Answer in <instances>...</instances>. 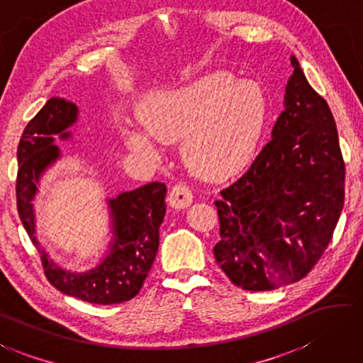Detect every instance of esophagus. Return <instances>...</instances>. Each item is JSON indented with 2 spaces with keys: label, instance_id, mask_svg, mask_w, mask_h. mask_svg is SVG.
Returning a JSON list of instances; mask_svg holds the SVG:
<instances>
[{
  "label": "esophagus",
  "instance_id": "1",
  "mask_svg": "<svg viewBox=\"0 0 363 363\" xmlns=\"http://www.w3.org/2000/svg\"><path fill=\"white\" fill-rule=\"evenodd\" d=\"M192 200H194L192 190H190L187 186H184V184H176V186L171 189L169 196H168L169 206H173L174 209H184L190 206Z\"/></svg>",
  "mask_w": 363,
  "mask_h": 363
}]
</instances>
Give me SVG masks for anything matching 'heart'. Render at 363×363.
<instances>
[{"mask_svg": "<svg viewBox=\"0 0 363 363\" xmlns=\"http://www.w3.org/2000/svg\"><path fill=\"white\" fill-rule=\"evenodd\" d=\"M143 125H123L125 144L159 155L160 143L182 140L181 152L195 174L208 179L241 169L252 159L268 118L262 85L214 71L176 89L154 91L138 106Z\"/></svg>", "mask_w": 363, "mask_h": 363, "instance_id": "obj_1", "label": "heart"}]
</instances>
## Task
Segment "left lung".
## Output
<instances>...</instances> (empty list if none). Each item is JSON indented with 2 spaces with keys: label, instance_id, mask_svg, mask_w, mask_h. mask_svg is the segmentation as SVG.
<instances>
[{
  "label": "left lung",
  "instance_id": "8db88e82",
  "mask_svg": "<svg viewBox=\"0 0 363 363\" xmlns=\"http://www.w3.org/2000/svg\"><path fill=\"white\" fill-rule=\"evenodd\" d=\"M284 111L249 169L216 200L214 257L245 291H273L311 272L345 204V160L327 101L291 57Z\"/></svg>",
  "mask_w": 363,
  "mask_h": 363
}]
</instances>
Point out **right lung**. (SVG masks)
<instances>
[{
	"instance_id": "right-lung-1",
	"label": "right lung",
	"mask_w": 363,
	"mask_h": 363,
	"mask_svg": "<svg viewBox=\"0 0 363 363\" xmlns=\"http://www.w3.org/2000/svg\"><path fill=\"white\" fill-rule=\"evenodd\" d=\"M77 106L63 98H50L26 125L17 147V211L33 245L36 246L44 274L57 291L95 305L128 301L141 291L159 249V228L163 222L167 186L150 182L109 200L113 241L109 254L95 268L71 273L57 265L36 240L33 200L45 169L60 157L54 135L71 136L77 121Z\"/></svg>"
}]
</instances>
